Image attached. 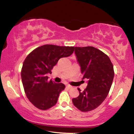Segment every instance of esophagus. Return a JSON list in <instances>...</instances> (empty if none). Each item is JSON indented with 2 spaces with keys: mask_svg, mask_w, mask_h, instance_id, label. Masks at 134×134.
Returning a JSON list of instances; mask_svg holds the SVG:
<instances>
[{
  "mask_svg": "<svg viewBox=\"0 0 134 134\" xmlns=\"http://www.w3.org/2000/svg\"><path fill=\"white\" fill-rule=\"evenodd\" d=\"M66 87H67V88L69 89H69H71L72 88V86L70 85H69V84H67V85L66 86Z\"/></svg>",
  "mask_w": 134,
  "mask_h": 134,
  "instance_id": "obj_1",
  "label": "esophagus"
}]
</instances>
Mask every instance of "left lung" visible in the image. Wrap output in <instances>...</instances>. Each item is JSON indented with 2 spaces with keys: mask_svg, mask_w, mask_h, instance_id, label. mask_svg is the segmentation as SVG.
I'll return each instance as SVG.
<instances>
[{
  "mask_svg": "<svg viewBox=\"0 0 134 134\" xmlns=\"http://www.w3.org/2000/svg\"><path fill=\"white\" fill-rule=\"evenodd\" d=\"M74 53L87 86L84 91L78 89L79 96L72 103L81 111H90L107 98L114 77L113 66L110 58L94 47H75Z\"/></svg>",
  "mask_w": 134,
  "mask_h": 134,
  "instance_id": "left-lung-1",
  "label": "left lung"
}]
</instances>
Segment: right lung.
Returning a JSON list of instances; mask_svg holds the SVG:
<instances>
[{
    "mask_svg": "<svg viewBox=\"0 0 134 134\" xmlns=\"http://www.w3.org/2000/svg\"><path fill=\"white\" fill-rule=\"evenodd\" d=\"M74 50V47L44 44L35 49L24 60L21 79L27 98L35 107L45 110L57 103L65 86L48 81L47 75L52 73L60 58L69 57Z\"/></svg>",
    "mask_w": 134,
    "mask_h": 134,
    "instance_id": "obj_1",
    "label": "right lung"
}]
</instances>
